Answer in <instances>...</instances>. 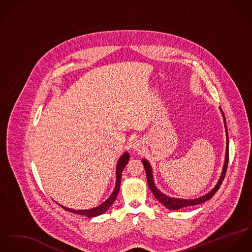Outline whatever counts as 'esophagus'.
I'll return each instance as SVG.
<instances>
[{
  "label": "esophagus",
  "mask_w": 252,
  "mask_h": 252,
  "mask_svg": "<svg viewBox=\"0 0 252 252\" xmlns=\"http://www.w3.org/2000/svg\"><path fill=\"white\" fill-rule=\"evenodd\" d=\"M131 147H132V149H133L134 151H137V152L139 151L140 152V151L143 149L144 146H143L141 140L136 139L132 142V146H131Z\"/></svg>",
  "instance_id": "obj_1"
}]
</instances>
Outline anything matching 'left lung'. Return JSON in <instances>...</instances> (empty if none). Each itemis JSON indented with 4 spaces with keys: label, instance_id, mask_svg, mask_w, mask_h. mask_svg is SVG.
I'll return each instance as SVG.
<instances>
[{
    "label": "left lung",
    "instance_id": "left-lung-1",
    "mask_svg": "<svg viewBox=\"0 0 252 252\" xmlns=\"http://www.w3.org/2000/svg\"><path fill=\"white\" fill-rule=\"evenodd\" d=\"M221 110V109H220ZM222 113V111H221ZM223 115V113H222ZM224 126H225V131H226V153H225V160H224L223 169L221 172V176L218 182V184L216 185V187L207 194L201 196L199 198L195 199H180V198H174V197H169V196L163 194L162 192L159 191V189L156 187L155 182H154V176H153V169L151 164L148 162L147 159H143L142 163L145 168L146 171V176H147V182H148V186L151 189L152 192L154 196L162 204L164 205L169 210H179L185 207H189V206H194V205H199L201 203H204L208 200H210L213 196L216 194V192L220 189L222 182H223L224 178H225V174H226V170L228 166V160H229V141H228V131H227V125H226V119L224 117Z\"/></svg>",
    "mask_w": 252,
    "mask_h": 252
}]
</instances>
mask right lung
<instances>
[{
    "mask_svg": "<svg viewBox=\"0 0 252 252\" xmlns=\"http://www.w3.org/2000/svg\"><path fill=\"white\" fill-rule=\"evenodd\" d=\"M129 160V155L128 153H125L119 159L118 163H117V167H116V185H115V189L113 190L112 194L109 196V198L107 200H105L101 205L93 208V209H89V210H74V209H69L66 208L64 206L60 205L63 210L67 211V212H71L73 214L76 215H81V216H85L87 218H94L97 216H100L102 214H104L112 205L113 203L115 202L117 195L120 191V185H121V178H122V173L124 168L126 167V165L127 164Z\"/></svg>",
    "mask_w": 252,
    "mask_h": 252,
    "instance_id": "right-lung-1",
    "label": "right lung"
}]
</instances>
